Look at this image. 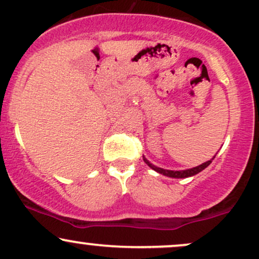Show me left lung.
Here are the masks:
<instances>
[{
  "label": "left lung",
  "mask_w": 259,
  "mask_h": 259,
  "mask_svg": "<svg viewBox=\"0 0 259 259\" xmlns=\"http://www.w3.org/2000/svg\"><path fill=\"white\" fill-rule=\"evenodd\" d=\"M145 162H146V164L148 167H151L153 169V170L158 171L159 174H163L165 175V177H170V178H187V177H192V175L200 173V171L203 170L204 168H207L208 165L212 163L213 158L210 160H207L206 163H202L201 165H198V167H195V168H191V169H186V170H167V169H162V168H158L156 167V165L151 164L150 162L146 158H144Z\"/></svg>",
  "instance_id": "left-lung-1"
}]
</instances>
